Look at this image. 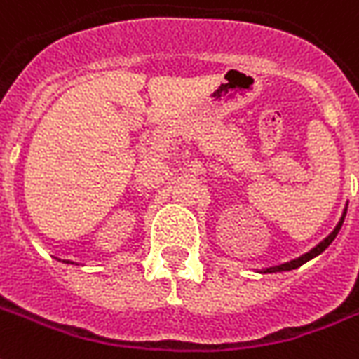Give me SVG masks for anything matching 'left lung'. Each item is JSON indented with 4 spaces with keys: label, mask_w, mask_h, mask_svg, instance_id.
Returning <instances> with one entry per match:
<instances>
[{
    "label": "left lung",
    "mask_w": 359,
    "mask_h": 359,
    "mask_svg": "<svg viewBox=\"0 0 359 359\" xmlns=\"http://www.w3.org/2000/svg\"><path fill=\"white\" fill-rule=\"evenodd\" d=\"M344 216H346V207H344L343 215H341V218H339L337 226H335V228H333L332 233L327 235V237H324V239L320 241L318 245L314 246V248H311V250H309V252L301 254L299 258L290 259V262H284V264H280V265H273V267H265V269H256V271H258V273H262V275H267V273H283V271L297 269V267H301V265H303V264H307L309 259L316 258V256H318V254L324 252L325 248H327V246L332 245L333 239H335V237H337L339 229H341V226H343V222H344Z\"/></svg>",
    "instance_id": "8db88e82"
}]
</instances>
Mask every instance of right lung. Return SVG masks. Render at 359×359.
Segmentation results:
<instances>
[{
  "instance_id": "add662e5",
  "label": "right lung",
  "mask_w": 359,
  "mask_h": 359,
  "mask_svg": "<svg viewBox=\"0 0 359 359\" xmlns=\"http://www.w3.org/2000/svg\"><path fill=\"white\" fill-rule=\"evenodd\" d=\"M65 264H73V262H69V259H67V262H65Z\"/></svg>"
}]
</instances>
